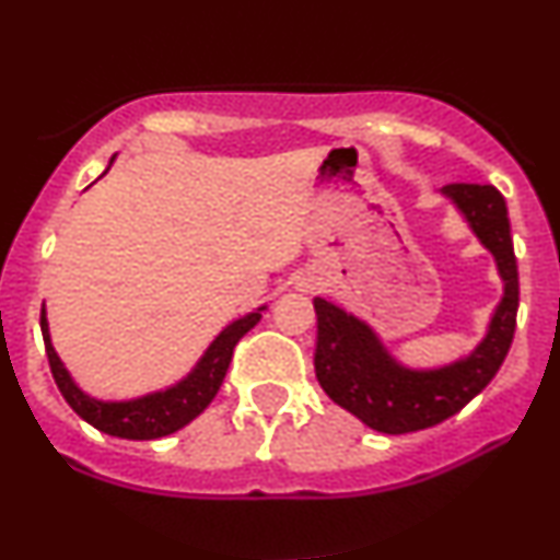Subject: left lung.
Listing matches in <instances>:
<instances>
[{"label":"left lung","mask_w":560,"mask_h":560,"mask_svg":"<svg viewBox=\"0 0 560 560\" xmlns=\"http://www.w3.org/2000/svg\"><path fill=\"white\" fill-rule=\"evenodd\" d=\"M442 191L494 255L505 281L490 331L466 361L436 371L402 369L363 320L347 316L331 302L313 300L318 316L313 355L318 384L334 402L384 434L419 432L458 413L498 374L516 331L518 266L503 195L490 184H447Z\"/></svg>","instance_id":"obj_1"}]
</instances>
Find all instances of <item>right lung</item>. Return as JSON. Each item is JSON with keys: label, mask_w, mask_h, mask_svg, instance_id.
I'll return each instance as SVG.
<instances>
[{"label": "right lung", "mask_w": 560, "mask_h": 560, "mask_svg": "<svg viewBox=\"0 0 560 560\" xmlns=\"http://www.w3.org/2000/svg\"><path fill=\"white\" fill-rule=\"evenodd\" d=\"M262 311V307H260ZM260 311L249 313L234 324L226 326L215 337V342L210 345V350L205 352L202 361L197 363V369L191 371L184 382H178L176 387L155 392V395L139 397V400L128 402H102L94 397L83 395L75 387L73 378L66 371V365L57 358L52 342H49V326L47 316H44L42 307V334H44V347H47L49 369H52L57 389L62 392L66 402L83 421L92 423L100 432L120 436V440H158V436H168L178 429L186 427L191 419H197L221 389L223 376H226L231 355H234V347L240 339L253 329L260 320Z\"/></svg>", "instance_id": "add662e5"}]
</instances>
